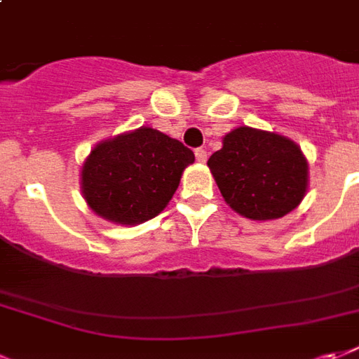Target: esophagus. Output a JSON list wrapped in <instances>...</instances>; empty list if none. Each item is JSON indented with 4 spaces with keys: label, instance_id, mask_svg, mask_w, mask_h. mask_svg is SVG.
<instances>
[{
    "label": "esophagus",
    "instance_id": "esophagus-1",
    "mask_svg": "<svg viewBox=\"0 0 359 359\" xmlns=\"http://www.w3.org/2000/svg\"><path fill=\"white\" fill-rule=\"evenodd\" d=\"M195 156H197L198 162L206 161V149H195Z\"/></svg>",
    "mask_w": 359,
    "mask_h": 359
}]
</instances>
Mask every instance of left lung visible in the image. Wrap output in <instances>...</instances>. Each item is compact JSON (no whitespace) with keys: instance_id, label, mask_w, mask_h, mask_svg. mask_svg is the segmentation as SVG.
<instances>
[{"instance_id":"1","label":"left lung","mask_w":359,"mask_h":359,"mask_svg":"<svg viewBox=\"0 0 359 359\" xmlns=\"http://www.w3.org/2000/svg\"><path fill=\"white\" fill-rule=\"evenodd\" d=\"M222 197L250 219L283 218L308 187V162L297 143L255 128H237L208 158Z\"/></svg>"}]
</instances>
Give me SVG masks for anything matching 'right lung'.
<instances>
[{
	"label": "right lung",
	"instance_id": "obj_1",
	"mask_svg": "<svg viewBox=\"0 0 359 359\" xmlns=\"http://www.w3.org/2000/svg\"><path fill=\"white\" fill-rule=\"evenodd\" d=\"M193 161L182 141L140 128L91 151L82 168V193L95 214L135 226L164 210Z\"/></svg>",
	"mask_w": 359,
	"mask_h": 359
}]
</instances>
